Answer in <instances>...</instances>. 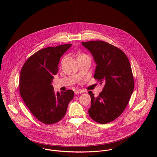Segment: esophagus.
Instances as JSON below:
<instances>
[{
    "instance_id": "34e87169",
    "label": "esophagus",
    "mask_w": 157,
    "mask_h": 157,
    "mask_svg": "<svg viewBox=\"0 0 157 157\" xmlns=\"http://www.w3.org/2000/svg\"><path fill=\"white\" fill-rule=\"evenodd\" d=\"M84 92V90H75V95H77V94H82Z\"/></svg>"
}]
</instances>
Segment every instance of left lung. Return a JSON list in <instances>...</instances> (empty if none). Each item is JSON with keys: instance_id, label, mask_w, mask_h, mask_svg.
I'll use <instances>...</instances> for the list:
<instances>
[{"instance_id": "1", "label": "left lung", "mask_w": 157, "mask_h": 157, "mask_svg": "<svg viewBox=\"0 0 157 157\" xmlns=\"http://www.w3.org/2000/svg\"><path fill=\"white\" fill-rule=\"evenodd\" d=\"M91 53L96 67L94 77L105 83L97 97L89 91L91 106L88 113L95 121L105 124L119 117L125 109L134 88L130 62L119 48L103 41L82 42Z\"/></svg>"}]
</instances>
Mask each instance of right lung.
<instances>
[{
    "label": "right lung",
    "mask_w": 157,
    "mask_h": 157,
    "mask_svg": "<svg viewBox=\"0 0 157 157\" xmlns=\"http://www.w3.org/2000/svg\"><path fill=\"white\" fill-rule=\"evenodd\" d=\"M71 46L65 44L38 51L28 58L21 71L19 88L23 100L33 115L46 124L61 120L74 97L73 90L56 93L52 85L60 57Z\"/></svg>",
    "instance_id": "obj_1"
}]
</instances>
